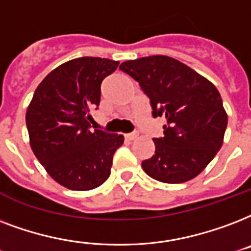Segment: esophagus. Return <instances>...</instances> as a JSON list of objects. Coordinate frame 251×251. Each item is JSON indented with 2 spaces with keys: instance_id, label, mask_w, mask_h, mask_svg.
I'll return each mask as SVG.
<instances>
[{
  "instance_id": "obj_1",
  "label": "esophagus",
  "mask_w": 251,
  "mask_h": 251,
  "mask_svg": "<svg viewBox=\"0 0 251 251\" xmlns=\"http://www.w3.org/2000/svg\"><path fill=\"white\" fill-rule=\"evenodd\" d=\"M124 137L127 140H135L137 137V132H132V133H127V135H124Z\"/></svg>"
}]
</instances>
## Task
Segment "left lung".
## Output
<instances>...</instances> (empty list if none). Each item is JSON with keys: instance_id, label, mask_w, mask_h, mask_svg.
I'll return each mask as SVG.
<instances>
[{"instance_id": "left-lung-1", "label": "left lung", "mask_w": 251, "mask_h": 251, "mask_svg": "<svg viewBox=\"0 0 251 251\" xmlns=\"http://www.w3.org/2000/svg\"><path fill=\"white\" fill-rule=\"evenodd\" d=\"M119 69L137 81L152 116H165L164 136L141 162L144 172L165 183H183L204 170L220 151L228 124L220 93L194 69L168 56L129 60Z\"/></svg>"}]
</instances>
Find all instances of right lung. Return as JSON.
<instances>
[{
    "label": "right lung",
    "mask_w": 251,
    "mask_h": 251,
    "mask_svg": "<svg viewBox=\"0 0 251 251\" xmlns=\"http://www.w3.org/2000/svg\"><path fill=\"white\" fill-rule=\"evenodd\" d=\"M119 61L79 57L52 71L36 87L27 108L32 152L64 187L86 191L111 173L112 157L124 137L90 129L91 112L100 102V85Z\"/></svg>",
    "instance_id": "1"
}]
</instances>
